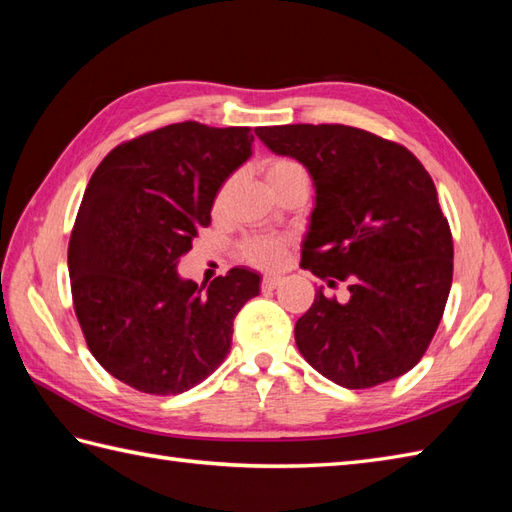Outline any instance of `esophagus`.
I'll return each instance as SVG.
<instances>
[{"label": "esophagus", "instance_id": "obj_1", "mask_svg": "<svg viewBox=\"0 0 512 512\" xmlns=\"http://www.w3.org/2000/svg\"><path fill=\"white\" fill-rule=\"evenodd\" d=\"M279 281H281V277L268 275V277H264V279H262V288H264V290H275V288L279 286Z\"/></svg>", "mask_w": 512, "mask_h": 512}]
</instances>
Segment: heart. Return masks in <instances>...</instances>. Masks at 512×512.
Listing matches in <instances>:
<instances>
[{"label": "heart", "mask_w": 512, "mask_h": 512, "mask_svg": "<svg viewBox=\"0 0 512 512\" xmlns=\"http://www.w3.org/2000/svg\"><path fill=\"white\" fill-rule=\"evenodd\" d=\"M266 182L270 189L279 187L281 182H288L292 178H308L306 171L299 165V162L290 158H275L266 165ZM286 239L275 237V235H255L248 237L239 246V255H242L244 262L253 264L257 268H277L286 257Z\"/></svg>", "instance_id": "obj_1"}]
</instances>
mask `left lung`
<instances>
[{
    "label": "left lung",
    "mask_w": 512,
    "mask_h": 512,
    "mask_svg": "<svg viewBox=\"0 0 512 512\" xmlns=\"http://www.w3.org/2000/svg\"><path fill=\"white\" fill-rule=\"evenodd\" d=\"M255 134L312 178L301 266L350 290L345 301L317 290L295 325L301 356L347 389L407 374L438 330L453 279L449 222L427 169L405 147L347 125Z\"/></svg>",
    "instance_id": "left-lung-1"
}]
</instances>
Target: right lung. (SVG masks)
Masks as SVG:
<instances>
[{"mask_svg": "<svg viewBox=\"0 0 512 512\" xmlns=\"http://www.w3.org/2000/svg\"><path fill=\"white\" fill-rule=\"evenodd\" d=\"M253 156L248 127L176 123L118 145L83 193L68 248L74 310L107 372L145 394H182L231 352L233 319L262 275L233 268L200 288L178 273L211 224L224 180Z\"/></svg>", "mask_w": 512, "mask_h": 512, "instance_id": "right-lung-1", "label": "right lung"}]
</instances>
